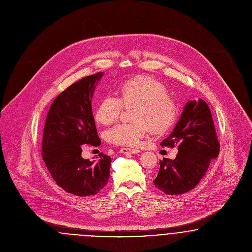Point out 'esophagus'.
<instances>
[{"label": "esophagus", "instance_id": "34e87169", "mask_svg": "<svg viewBox=\"0 0 252 252\" xmlns=\"http://www.w3.org/2000/svg\"><path fill=\"white\" fill-rule=\"evenodd\" d=\"M120 152L127 154V153H132V154H136L139 153L140 150L139 149H134V148H127V147H122L120 148Z\"/></svg>", "mask_w": 252, "mask_h": 252}]
</instances>
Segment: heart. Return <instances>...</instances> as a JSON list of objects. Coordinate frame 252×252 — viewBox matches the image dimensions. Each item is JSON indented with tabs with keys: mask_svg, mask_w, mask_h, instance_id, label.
I'll return each mask as SVG.
<instances>
[{
	"mask_svg": "<svg viewBox=\"0 0 252 252\" xmlns=\"http://www.w3.org/2000/svg\"><path fill=\"white\" fill-rule=\"evenodd\" d=\"M120 98L105 95L96 108L97 121L108 124L118 119L124 106L135 107L133 121L120 122L106 132L108 143L126 146H139L152 129L161 133L171 128L178 119L179 105L168 95L167 87L157 79L141 75L128 79L119 87Z\"/></svg>",
	"mask_w": 252,
	"mask_h": 252,
	"instance_id": "1",
	"label": "heart"
}]
</instances>
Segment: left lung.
<instances>
[{
	"label": "left lung",
	"instance_id": "left-lung-1",
	"mask_svg": "<svg viewBox=\"0 0 252 252\" xmlns=\"http://www.w3.org/2000/svg\"><path fill=\"white\" fill-rule=\"evenodd\" d=\"M160 144L178 147L179 152L174 160H160L154 185L168 195H180L193 189L220 151L208 104L202 99L189 101L173 133Z\"/></svg>",
	"mask_w": 252,
	"mask_h": 252
}]
</instances>
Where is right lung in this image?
<instances>
[{
	"label": "right lung",
	"mask_w": 252,
	"mask_h": 252,
	"mask_svg": "<svg viewBox=\"0 0 252 252\" xmlns=\"http://www.w3.org/2000/svg\"><path fill=\"white\" fill-rule=\"evenodd\" d=\"M102 75L103 72H97L85 76L60 93L52 102L44 122L42 160L57 185L79 197L96 195L109 180L110 156L100 153L98 161L81 156L86 145L101 144L91 98L95 83Z\"/></svg>",
	"instance_id": "1"
}]
</instances>
